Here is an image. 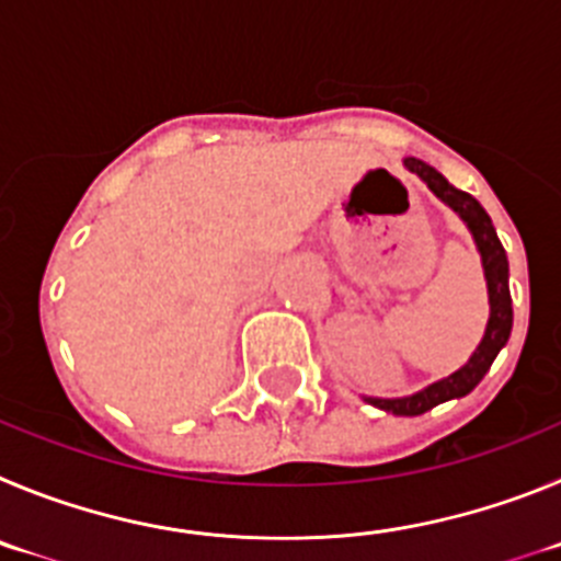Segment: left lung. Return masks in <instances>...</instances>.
I'll list each match as a JSON object with an SVG mask.
<instances>
[{
  "label": "left lung",
  "instance_id": "obj_1",
  "mask_svg": "<svg viewBox=\"0 0 561 561\" xmlns=\"http://www.w3.org/2000/svg\"><path fill=\"white\" fill-rule=\"evenodd\" d=\"M402 164L425 181L427 190H431L442 204L450 206L458 218L463 220V226H467L472 240H476L478 254H481L483 279H486V293H489L486 330H483V337L476 346V352L469 355V360L463 363L458 371L431 382V386H425L422 391L408 393V397H391V400H382V397H363L368 405L380 408V411L386 413H393V416H419V413L431 411V408L442 405V402L447 400H461V397H467V393L483 380V375H486L489 366L494 363L497 352L506 346L508 335H512L514 312H512V293H508L506 251H503L501 240H497V231H494L492 218L486 215V209H483V206L478 204L469 193L456 190L450 181L444 179L436 168L425 164V161L405 156Z\"/></svg>",
  "mask_w": 561,
  "mask_h": 561
}]
</instances>
